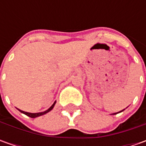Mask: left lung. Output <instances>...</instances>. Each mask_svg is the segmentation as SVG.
Listing matches in <instances>:
<instances>
[{
    "instance_id": "1",
    "label": "left lung",
    "mask_w": 146,
    "mask_h": 146,
    "mask_svg": "<svg viewBox=\"0 0 146 146\" xmlns=\"http://www.w3.org/2000/svg\"><path fill=\"white\" fill-rule=\"evenodd\" d=\"M125 110V109H124ZM124 110H121V111H119V112H122V111H123ZM119 112H117V113H114V114H112V115H116V114H118V113H119Z\"/></svg>"
}]
</instances>
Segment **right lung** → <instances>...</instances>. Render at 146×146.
I'll return each instance as SVG.
<instances>
[{"label":"right lung","instance_id":"1","mask_svg":"<svg viewBox=\"0 0 146 146\" xmlns=\"http://www.w3.org/2000/svg\"><path fill=\"white\" fill-rule=\"evenodd\" d=\"M56 103V102H54V103L48 108L47 110H45V111H44V112H39V113H29V112H26V111H23V110H21L18 109L19 110L21 113H23V114H24V115H27V116H29V117H31V118H36V117H39V116H41L43 115H45V114H47L48 112H49L50 110H52L53 108L54 107V105Z\"/></svg>","mask_w":146,"mask_h":146}]
</instances>
